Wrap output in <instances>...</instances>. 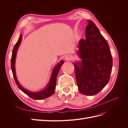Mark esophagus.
Segmentation results:
<instances>
[{
	"label": "esophagus",
	"instance_id": "obj_1",
	"mask_svg": "<svg viewBox=\"0 0 128 128\" xmlns=\"http://www.w3.org/2000/svg\"><path fill=\"white\" fill-rule=\"evenodd\" d=\"M73 59V56L72 55H67L65 57V60L66 61H70Z\"/></svg>",
	"mask_w": 128,
	"mask_h": 128
}]
</instances>
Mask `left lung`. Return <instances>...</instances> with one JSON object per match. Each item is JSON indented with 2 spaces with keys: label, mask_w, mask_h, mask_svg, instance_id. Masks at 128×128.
<instances>
[{
  "label": "left lung",
  "mask_w": 128,
  "mask_h": 128,
  "mask_svg": "<svg viewBox=\"0 0 128 128\" xmlns=\"http://www.w3.org/2000/svg\"><path fill=\"white\" fill-rule=\"evenodd\" d=\"M87 21L86 38L81 39L78 45L81 61L73 64L79 91L84 95L94 96L109 82L113 60L107 40L94 22Z\"/></svg>",
  "instance_id": "8db88e82"
}]
</instances>
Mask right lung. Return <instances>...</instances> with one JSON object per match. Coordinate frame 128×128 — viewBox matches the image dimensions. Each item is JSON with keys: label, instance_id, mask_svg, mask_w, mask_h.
<instances>
[{"label": "right lung", "instance_id": "add662e5", "mask_svg": "<svg viewBox=\"0 0 128 128\" xmlns=\"http://www.w3.org/2000/svg\"><path fill=\"white\" fill-rule=\"evenodd\" d=\"M22 36V34H21L20 37H19L18 40L16 44H15L14 46V48L13 50V52H12V58H11V68H12V70L13 75L15 81V83H16L18 88H20L23 92H24L25 94L28 95L32 99H35V100H42V99H46L49 97V96H51L53 94H54V93L55 92L56 77L58 74V72H59L60 70L61 67L64 63V60H61L56 66L54 68H53L49 82L47 85V86H46V87L42 90L38 91V92H31L28 91V90H26V89L24 88L21 86V84L18 82V81L17 79V77L16 76V72H15V58H16V56L17 51L18 50L19 46L20 45V44L21 42Z\"/></svg>", "mask_w": 128, "mask_h": 128}]
</instances>
